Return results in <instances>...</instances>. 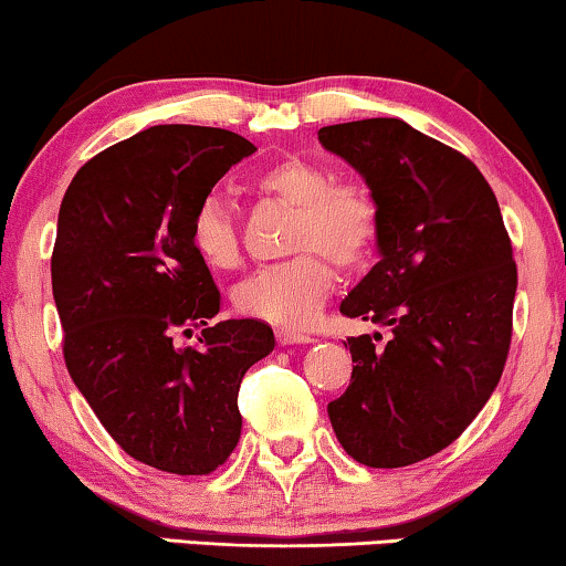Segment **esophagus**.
<instances>
[{"label":"esophagus","instance_id":"esophagus-1","mask_svg":"<svg viewBox=\"0 0 566 566\" xmlns=\"http://www.w3.org/2000/svg\"><path fill=\"white\" fill-rule=\"evenodd\" d=\"M275 337H277V343H281V345H308V343H314L312 335H304V332H293V329H277Z\"/></svg>","mask_w":566,"mask_h":566}]
</instances>
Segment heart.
I'll return each instance as SVG.
<instances>
[{"label":"heart","mask_w":566,"mask_h":566,"mask_svg":"<svg viewBox=\"0 0 566 566\" xmlns=\"http://www.w3.org/2000/svg\"><path fill=\"white\" fill-rule=\"evenodd\" d=\"M260 198L293 208L285 247L293 258L252 270L234 285L231 301L242 316L275 327H306L332 291V265L358 270L381 239V206L366 182L335 180L322 161L283 157L254 175ZM190 244L208 268L239 260L234 213L219 198H203L190 219Z\"/></svg>","instance_id":"heart-1"}]
</instances>
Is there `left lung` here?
<instances>
[{
  "label": "left lung",
  "mask_w": 566,
  "mask_h": 566,
  "mask_svg": "<svg viewBox=\"0 0 566 566\" xmlns=\"http://www.w3.org/2000/svg\"><path fill=\"white\" fill-rule=\"evenodd\" d=\"M381 206V260L339 304L391 339L347 337L353 376L327 412L347 455L399 469L443 451L492 397L510 353L517 268L474 161L399 118L319 128ZM381 339V335H374Z\"/></svg>",
  "instance_id": "left-lung-1"
}]
</instances>
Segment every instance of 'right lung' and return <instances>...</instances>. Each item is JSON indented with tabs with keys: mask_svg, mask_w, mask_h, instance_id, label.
Listing matches in <instances>:
<instances>
[{
	"mask_svg": "<svg viewBox=\"0 0 566 566\" xmlns=\"http://www.w3.org/2000/svg\"><path fill=\"white\" fill-rule=\"evenodd\" d=\"M252 151L223 128L154 126L92 157L61 200L51 283L69 376L130 459L169 474L229 459L239 384L275 347L265 322L208 327L221 293L190 244L196 206Z\"/></svg>",
	"mask_w": 566,
	"mask_h": 566,
	"instance_id": "obj_1",
	"label": "right lung"
}]
</instances>
